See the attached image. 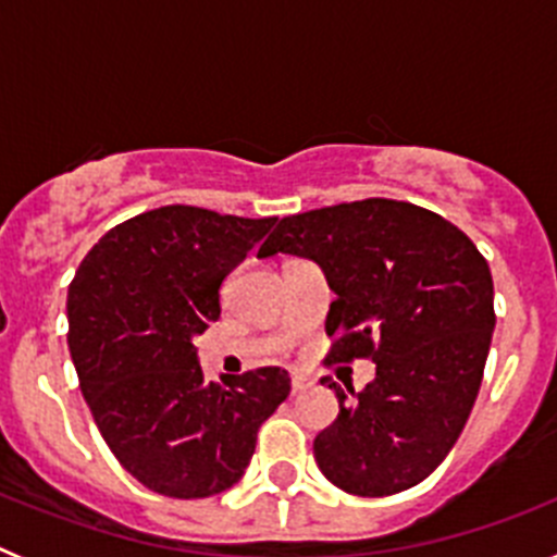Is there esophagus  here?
I'll return each instance as SVG.
<instances>
[{
    "label": "esophagus",
    "instance_id": "esophagus-1",
    "mask_svg": "<svg viewBox=\"0 0 557 557\" xmlns=\"http://www.w3.org/2000/svg\"><path fill=\"white\" fill-rule=\"evenodd\" d=\"M314 385V379L309 373H293V393L309 391Z\"/></svg>",
    "mask_w": 557,
    "mask_h": 557
}]
</instances>
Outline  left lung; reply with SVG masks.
<instances>
[{
	"label": "left lung",
	"instance_id": "1",
	"mask_svg": "<svg viewBox=\"0 0 557 557\" xmlns=\"http://www.w3.org/2000/svg\"><path fill=\"white\" fill-rule=\"evenodd\" d=\"M312 259L334 289L329 362L371 357L366 391L329 382L334 424L314 437L329 482L354 496L407 491L444 462L480 393L496 326L476 245L435 211L368 198L284 218L259 256Z\"/></svg>",
	"mask_w": 557,
	"mask_h": 557
}]
</instances>
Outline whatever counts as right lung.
<instances>
[{
    "label": "right lung",
    "instance_id": "obj_1",
    "mask_svg": "<svg viewBox=\"0 0 557 557\" xmlns=\"http://www.w3.org/2000/svg\"><path fill=\"white\" fill-rule=\"evenodd\" d=\"M275 218L161 206L108 231L69 284V351L108 449L145 488L206 499L248 469L256 432L289 396L282 368L206 382L191 339Z\"/></svg>",
    "mask_w": 557,
    "mask_h": 557
}]
</instances>
